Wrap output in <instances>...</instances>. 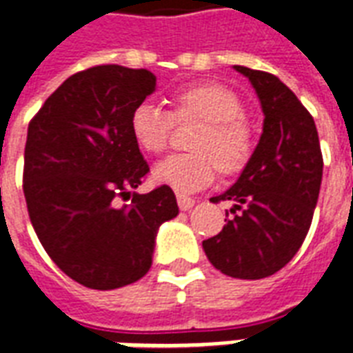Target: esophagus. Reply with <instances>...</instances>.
Returning <instances> with one entry per match:
<instances>
[{
    "label": "esophagus",
    "mask_w": 353,
    "mask_h": 353,
    "mask_svg": "<svg viewBox=\"0 0 353 353\" xmlns=\"http://www.w3.org/2000/svg\"><path fill=\"white\" fill-rule=\"evenodd\" d=\"M177 205H179V210L181 211H189V210H192L194 200L189 196H185V194H177Z\"/></svg>",
    "instance_id": "obj_1"
}]
</instances>
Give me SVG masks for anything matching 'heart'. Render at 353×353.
Wrapping results in <instances>:
<instances>
[{
    "instance_id": "b5f03b06",
    "label": "heart",
    "mask_w": 353,
    "mask_h": 353,
    "mask_svg": "<svg viewBox=\"0 0 353 353\" xmlns=\"http://www.w3.org/2000/svg\"><path fill=\"white\" fill-rule=\"evenodd\" d=\"M170 114L155 104L142 103L130 112V137L143 153L166 150L172 121H202L190 137V153L166 157L155 164L153 179L181 192L210 185L215 168L224 177L239 174L252 157V130L245 121L243 101L221 83H190L168 97Z\"/></svg>"
}]
</instances>
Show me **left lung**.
Here are the masks:
<instances>
[{
  "instance_id": "obj_1",
  "label": "left lung",
  "mask_w": 353,
  "mask_h": 353,
  "mask_svg": "<svg viewBox=\"0 0 353 353\" xmlns=\"http://www.w3.org/2000/svg\"><path fill=\"white\" fill-rule=\"evenodd\" d=\"M249 78L263 130L241 176L213 202L230 200L232 219L202 243L205 256L234 279H263L296 256L312 223L323 159L314 119L275 74L234 65ZM228 216V211H226Z\"/></svg>"
}]
</instances>
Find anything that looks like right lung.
I'll return each instance as SVG.
<instances>
[{
  "instance_id": "obj_1",
  "label": "right lung",
  "mask_w": 353,
  "mask_h": 353,
  "mask_svg": "<svg viewBox=\"0 0 353 353\" xmlns=\"http://www.w3.org/2000/svg\"><path fill=\"white\" fill-rule=\"evenodd\" d=\"M155 85L150 70L97 65L67 78L28 127L23 196L31 224L57 268L88 288L142 279L157 230L179 213L168 185L132 192L150 166L130 137V112ZM130 196L127 206L117 203Z\"/></svg>"
}]
</instances>
